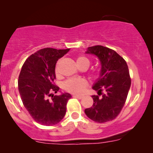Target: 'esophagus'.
Listing matches in <instances>:
<instances>
[{"label":"esophagus","mask_w":153,"mask_h":153,"mask_svg":"<svg viewBox=\"0 0 153 153\" xmlns=\"http://www.w3.org/2000/svg\"><path fill=\"white\" fill-rule=\"evenodd\" d=\"M83 97V96H82V95H73V97H74V98H77V99H79V100L82 99Z\"/></svg>","instance_id":"1"}]
</instances>
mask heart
<instances>
[{
    "label": "heart",
    "mask_w": 153,
    "mask_h": 153,
    "mask_svg": "<svg viewBox=\"0 0 153 153\" xmlns=\"http://www.w3.org/2000/svg\"><path fill=\"white\" fill-rule=\"evenodd\" d=\"M60 62H61V60H58L56 64L55 74L56 76L60 74L59 65ZM76 63L80 68H88L91 65V60L85 56H79L76 58ZM93 74L95 77H99L100 72L99 70H94ZM88 85V83L84 79L70 78L67 79L63 83V88L69 93L79 95L83 93Z\"/></svg>",
    "instance_id": "obj_1"
}]
</instances>
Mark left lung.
I'll return each instance as SVG.
<instances>
[{
  "label": "left lung",
  "instance_id": "obj_1",
  "mask_svg": "<svg viewBox=\"0 0 153 153\" xmlns=\"http://www.w3.org/2000/svg\"><path fill=\"white\" fill-rule=\"evenodd\" d=\"M85 53L97 56L102 69L93 87L98 95H92L93 104L85 109V114L97 123L114 120L125 105L131 85L127 62L114 50L101 45L88 47Z\"/></svg>",
  "mask_w": 153,
  "mask_h": 153
}]
</instances>
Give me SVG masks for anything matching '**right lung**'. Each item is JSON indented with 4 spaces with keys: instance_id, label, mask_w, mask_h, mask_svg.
I'll return each instance as SVG.
<instances>
[{
    "instance_id": "right-lung-1",
    "label": "right lung",
    "mask_w": 153,
    "mask_h": 153,
    "mask_svg": "<svg viewBox=\"0 0 153 153\" xmlns=\"http://www.w3.org/2000/svg\"><path fill=\"white\" fill-rule=\"evenodd\" d=\"M69 51L53 48L39 50L26 60L19 76L18 88L24 106L34 120L42 125H56L65 116L67 103L72 96L51 93L59 91L54 83L56 62Z\"/></svg>"
}]
</instances>
